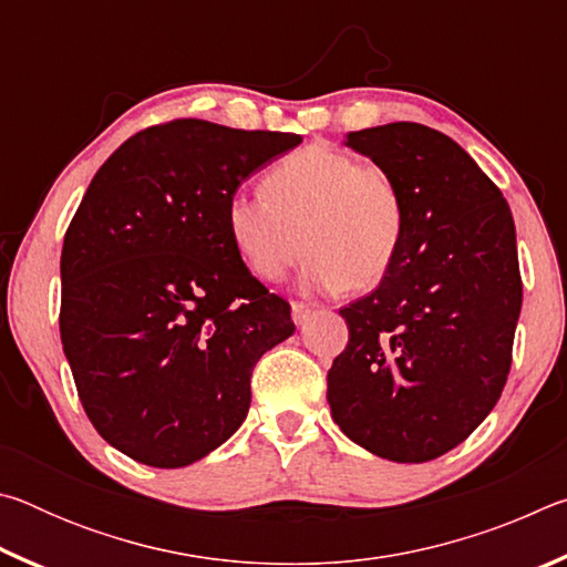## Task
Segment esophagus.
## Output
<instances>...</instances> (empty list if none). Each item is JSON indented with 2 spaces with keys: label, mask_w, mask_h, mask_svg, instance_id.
I'll list each match as a JSON object with an SVG mask.
<instances>
[{
  "label": "esophagus",
  "mask_w": 567,
  "mask_h": 567,
  "mask_svg": "<svg viewBox=\"0 0 567 567\" xmlns=\"http://www.w3.org/2000/svg\"><path fill=\"white\" fill-rule=\"evenodd\" d=\"M310 315H312V305H307V302H292V320H295L297 328H300V324H305L307 318H310Z\"/></svg>",
  "instance_id": "34e87169"
}]
</instances>
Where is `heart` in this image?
<instances>
[{
  "label": "heart",
  "mask_w": 567,
  "mask_h": 567,
  "mask_svg": "<svg viewBox=\"0 0 567 567\" xmlns=\"http://www.w3.org/2000/svg\"><path fill=\"white\" fill-rule=\"evenodd\" d=\"M405 199L385 167L310 145L277 162L265 195L227 203V233L247 270L280 282L305 252L312 287L368 292L395 267L405 243Z\"/></svg>",
  "instance_id": "obj_1"
}]
</instances>
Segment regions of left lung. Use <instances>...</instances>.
I'll list each match as a JSON object with an SVG mask.
<instances>
[{
  "label": "left lung",
  "mask_w": 567,
  "mask_h": 567,
  "mask_svg": "<svg viewBox=\"0 0 567 567\" xmlns=\"http://www.w3.org/2000/svg\"><path fill=\"white\" fill-rule=\"evenodd\" d=\"M395 177L405 243L392 272L342 307L350 340L328 372L332 420L395 463H427L483 422L507 382L523 280L503 192L417 122L348 134Z\"/></svg>",
  "instance_id": "left-lung-1"
}]
</instances>
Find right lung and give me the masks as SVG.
<instances>
[{"label":"right lung","mask_w":567,"mask_h":567,"mask_svg":"<svg viewBox=\"0 0 567 567\" xmlns=\"http://www.w3.org/2000/svg\"><path fill=\"white\" fill-rule=\"evenodd\" d=\"M300 142L172 120L84 192L62 245V348L94 430L137 463L185 467L223 445L257 360L295 332L290 305L239 260L227 203Z\"/></svg>","instance_id":"right-lung-1"}]
</instances>
